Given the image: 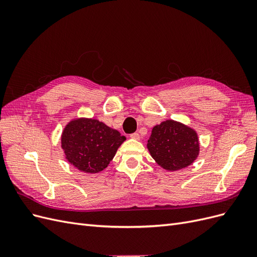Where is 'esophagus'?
Here are the masks:
<instances>
[{
  "mask_svg": "<svg viewBox=\"0 0 257 257\" xmlns=\"http://www.w3.org/2000/svg\"><path fill=\"white\" fill-rule=\"evenodd\" d=\"M131 138L135 139V141H139V139H141V135H139L138 133H134V134L131 135Z\"/></svg>",
  "mask_w": 257,
  "mask_h": 257,
  "instance_id": "1",
  "label": "esophagus"
}]
</instances>
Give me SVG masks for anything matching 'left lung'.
<instances>
[{
  "mask_svg": "<svg viewBox=\"0 0 257 257\" xmlns=\"http://www.w3.org/2000/svg\"><path fill=\"white\" fill-rule=\"evenodd\" d=\"M147 149L159 166L177 172L193 164L199 155L200 145L195 130L170 119L152 128Z\"/></svg>",
  "mask_w": 257,
  "mask_h": 257,
  "instance_id": "8db88e82",
  "label": "left lung"
}]
</instances>
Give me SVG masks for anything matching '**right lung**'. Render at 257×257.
<instances>
[{
  "label": "right lung",
  "mask_w": 257,
  "mask_h": 257,
  "mask_svg": "<svg viewBox=\"0 0 257 257\" xmlns=\"http://www.w3.org/2000/svg\"><path fill=\"white\" fill-rule=\"evenodd\" d=\"M125 141V136L102 121L77 116L62 131L61 148L74 168L85 174H97L109 165Z\"/></svg>",
  "instance_id": "obj_1"
}]
</instances>
